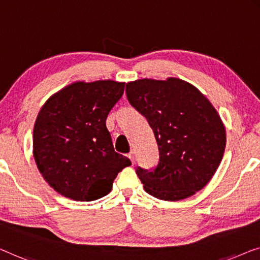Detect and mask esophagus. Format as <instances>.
I'll use <instances>...</instances> for the list:
<instances>
[{
	"mask_svg": "<svg viewBox=\"0 0 260 260\" xmlns=\"http://www.w3.org/2000/svg\"><path fill=\"white\" fill-rule=\"evenodd\" d=\"M128 158L131 159L132 162H134V152H133V151H131V152L128 153Z\"/></svg>",
	"mask_w": 260,
	"mask_h": 260,
	"instance_id": "1",
	"label": "esophagus"
}]
</instances>
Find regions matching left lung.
Masks as SVG:
<instances>
[{
    "label": "left lung",
    "instance_id": "left-lung-1",
    "mask_svg": "<svg viewBox=\"0 0 260 260\" xmlns=\"http://www.w3.org/2000/svg\"><path fill=\"white\" fill-rule=\"evenodd\" d=\"M126 94L147 119L159 147L154 170L137 168L145 191L177 202L203 189L220 165L226 146L224 123L207 98L177 78L132 81Z\"/></svg>",
    "mask_w": 260,
    "mask_h": 260
}]
</instances>
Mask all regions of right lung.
I'll list each match as a JSON object with an SVG mask.
<instances>
[{"label": "right lung", "instance_id": "right-lung-1", "mask_svg": "<svg viewBox=\"0 0 260 260\" xmlns=\"http://www.w3.org/2000/svg\"><path fill=\"white\" fill-rule=\"evenodd\" d=\"M125 82H74L42 106L32 132V154L40 173L57 193L93 202L111 192L131 165L114 151L106 119L121 99Z\"/></svg>", "mask_w": 260, "mask_h": 260}]
</instances>
